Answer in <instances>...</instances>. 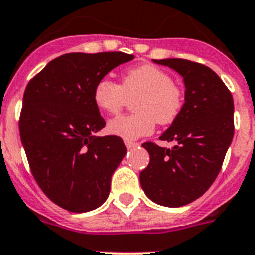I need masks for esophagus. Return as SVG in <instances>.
I'll list each match as a JSON object with an SVG mask.
<instances>
[{
  "instance_id": "esophagus-1",
  "label": "esophagus",
  "mask_w": 255,
  "mask_h": 255,
  "mask_svg": "<svg viewBox=\"0 0 255 255\" xmlns=\"http://www.w3.org/2000/svg\"><path fill=\"white\" fill-rule=\"evenodd\" d=\"M124 144H126V146H127V149H132V148H134V146H137V145H138L137 142L129 141V140H126V141H124Z\"/></svg>"
}]
</instances>
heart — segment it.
Segmentation results:
<instances>
[{
  "label": "heart",
  "mask_w": 255,
  "mask_h": 255,
  "mask_svg": "<svg viewBox=\"0 0 255 255\" xmlns=\"http://www.w3.org/2000/svg\"><path fill=\"white\" fill-rule=\"evenodd\" d=\"M133 115H121L111 119L107 129L124 140L148 136L156 122L170 124L181 114L185 103L183 89L171 74L152 64L132 68L122 76L121 85L110 78H101L95 84L93 99L95 106L107 114H117L134 99Z\"/></svg>",
  "instance_id": "b5f03b06"
}]
</instances>
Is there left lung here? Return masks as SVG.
Segmentation results:
<instances>
[{"label": "left lung", "mask_w": 255, "mask_h": 255, "mask_svg": "<svg viewBox=\"0 0 255 255\" xmlns=\"http://www.w3.org/2000/svg\"><path fill=\"white\" fill-rule=\"evenodd\" d=\"M181 74L185 103L181 114L161 134L171 149L144 142L150 161L140 173L149 199L165 207L194 202L220 173L235 133L233 97L211 68L185 59L153 60Z\"/></svg>", "instance_id": "left-lung-1"}]
</instances>
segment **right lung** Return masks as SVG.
I'll list each match as a JSON object with an SVG mask.
<instances>
[{
    "mask_svg": "<svg viewBox=\"0 0 255 255\" xmlns=\"http://www.w3.org/2000/svg\"><path fill=\"white\" fill-rule=\"evenodd\" d=\"M123 52L67 53L28 82L19 133L31 173L41 191L70 212L106 202L113 173L127 149L118 136H97L106 122L93 99L95 84L133 60Z\"/></svg>",
    "mask_w": 255,
    "mask_h": 255,
    "instance_id": "obj_1",
    "label": "right lung"
}]
</instances>
